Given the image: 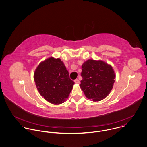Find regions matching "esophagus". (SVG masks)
<instances>
[{
	"label": "esophagus",
	"mask_w": 147,
	"mask_h": 147,
	"mask_svg": "<svg viewBox=\"0 0 147 147\" xmlns=\"http://www.w3.org/2000/svg\"><path fill=\"white\" fill-rule=\"evenodd\" d=\"M74 82L76 83V84H80V80H78V79H76L75 80H74Z\"/></svg>",
	"instance_id": "esophagus-1"
}]
</instances>
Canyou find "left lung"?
Here are the masks:
<instances>
[{
	"label": "left lung",
	"mask_w": 147,
	"mask_h": 147,
	"mask_svg": "<svg viewBox=\"0 0 147 147\" xmlns=\"http://www.w3.org/2000/svg\"><path fill=\"white\" fill-rule=\"evenodd\" d=\"M80 87L88 99L100 101L114 86L115 75L111 66L102 61L88 59L82 66Z\"/></svg>",
	"instance_id": "left-lung-1"
}]
</instances>
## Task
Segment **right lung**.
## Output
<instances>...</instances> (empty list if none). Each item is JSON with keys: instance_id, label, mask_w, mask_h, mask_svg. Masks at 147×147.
Instances as JSON below:
<instances>
[{"instance_id": "right-lung-1", "label": "right lung", "mask_w": 147, "mask_h": 147, "mask_svg": "<svg viewBox=\"0 0 147 147\" xmlns=\"http://www.w3.org/2000/svg\"><path fill=\"white\" fill-rule=\"evenodd\" d=\"M34 80L40 95L55 105L66 100L74 84L63 62L53 57L39 64L35 70Z\"/></svg>"}]
</instances>
